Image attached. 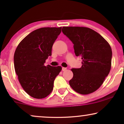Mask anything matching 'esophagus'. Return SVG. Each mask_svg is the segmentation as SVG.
Wrapping results in <instances>:
<instances>
[{
  "label": "esophagus",
  "mask_w": 124,
  "mask_h": 124,
  "mask_svg": "<svg viewBox=\"0 0 124 124\" xmlns=\"http://www.w3.org/2000/svg\"><path fill=\"white\" fill-rule=\"evenodd\" d=\"M66 70H67V68H64V67L62 68V71H65Z\"/></svg>",
  "instance_id": "1"
}]
</instances>
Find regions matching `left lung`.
<instances>
[{"label": "left lung", "mask_w": 124, "mask_h": 124, "mask_svg": "<svg viewBox=\"0 0 124 124\" xmlns=\"http://www.w3.org/2000/svg\"><path fill=\"white\" fill-rule=\"evenodd\" d=\"M73 43L76 56L82 60L80 68H73L71 87L79 94H90L101 87L111 70V47L99 33L86 27H62Z\"/></svg>", "instance_id": "8db88e82"}]
</instances>
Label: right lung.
I'll use <instances>...</instances> for the list:
<instances>
[{"label":"right lung","instance_id":"right-lung-1","mask_svg":"<svg viewBox=\"0 0 124 124\" xmlns=\"http://www.w3.org/2000/svg\"><path fill=\"white\" fill-rule=\"evenodd\" d=\"M62 31L60 28L34 30L18 44L14 55L15 69L23 90L31 97L42 99L52 92L60 66H45L51 56L53 44Z\"/></svg>","mask_w":124,"mask_h":124}]
</instances>
